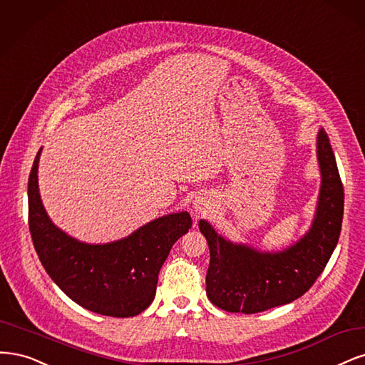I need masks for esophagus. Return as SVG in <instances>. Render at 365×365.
I'll list each match as a JSON object with an SVG mask.
<instances>
[{
  "label": "esophagus",
  "instance_id": "1",
  "mask_svg": "<svg viewBox=\"0 0 365 365\" xmlns=\"http://www.w3.org/2000/svg\"><path fill=\"white\" fill-rule=\"evenodd\" d=\"M209 202H206V200L203 198H197L195 202L192 203V210H194V217L195 218H200V215H205L207 210L210 209L209 207Z\"/></svg>",
  "mask_w": 365,
  "mask_h": 365
}]
</instances>
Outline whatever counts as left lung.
<instances>
[{"mask_svg": "<svg viewBox=\"0 0 365 365\" xmlns=\"http://www.w3.org/2000/svg\"><path fill=\"white\" fill-rule=\"evenodd\" d=\"M322 185L309 230L280 252H261L218 235L198 221L210 252L206 294L220 309L256 314L303 296L322 274L335 250L344 212V190L327 133L317 135Z\"/></svg>", "mask_w": 365, "mask_h": 365, "instance_id": "left-lung-1", "label": "left lung"}]
</instances>
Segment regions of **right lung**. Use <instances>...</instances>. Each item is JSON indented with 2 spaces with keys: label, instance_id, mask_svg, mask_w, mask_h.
<instances>
[{
  "label": "right lung",
  "instance_id": "add662e5",
  "mask_svg": "<svg viewBox=\"0 0 365 365\" xmlns=\"http://www.w3.org/2000/svg\"><path fill=\"white\" fill-rule=\"evenodd\" d=\"M41 151L29 178V227L45 272L88 311L121 319L140 314L156 296L160 267L171 247L192 226L190 214L159 217L113 242H81L58 229L42 205Z\"/></svg>",
  "mask_w": 365,
  "mask_h": 365
}]
</instances>
